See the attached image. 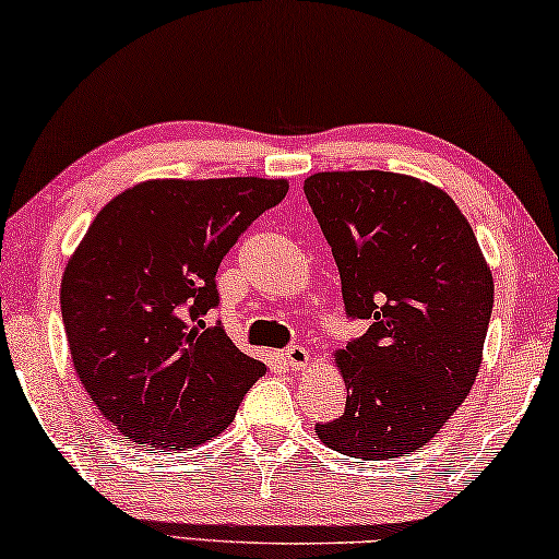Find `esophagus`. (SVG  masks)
Returning <instances> with one entry per match:
<instances>
[{"label": "esophagus", "instance_id": "obj_1", "mask_svg": "<svg viewBox=\"0 0 559 559\" xmlns=\"http://www.w3.org/2000/svg\"><path fill=\"white\" fill-rule=\"evenodd\" d=\"M285 361H287V366L293 371H300V369H305V366L310 364V350L302 348V346H289L285 350Z\"/></svg>", "mask_w": 559, "mask_h": 559}]
</instances>
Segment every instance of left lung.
Listing matches in <instances>:
<instances>
[{
	"mask_svg": "<svg viewBox=\"0 0 559 559\" xmlns=\"http://www.w3.org/2000/svg\"><path fill=\"white\" fill-rule=\"evenodd\" d=\"M341 274L343 308L369 320L335 364L346 409L318 438L386 461L430 442L476 381L493 277L453 198L409 175L354 170L305 180Z\"/></svg>",
	"mask_w": 559,
	"mask_h": 559,
	"instance_id": "obj_1",
	"label": "left lung"
}]
</instances>
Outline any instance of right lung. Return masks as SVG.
Listing matches in <instances>:
<instances>
[{
	"instance_id": "right-lung-1",
	"label": "right lung",
	"mask_w": 559,
	"mask_h": 559,
	"mask_svg": "<svg viewBox=\"0 0 559 559\" xmlns=\"http://www.w3.org/2000/svg\"><path fill=\"white\" fill-rule=\"evenodd\" d=\"M287 180H150L104 205L66 266L60 312L81 384L142 448H195L224 432L266 366L221 323L216 272Z\"/></svg>"
}]
</instances>
